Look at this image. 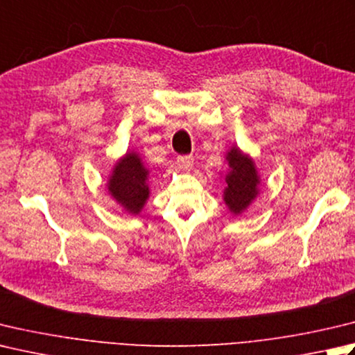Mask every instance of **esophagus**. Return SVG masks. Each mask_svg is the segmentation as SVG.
Returning a JSON list of instances; mask_svg holds the SVG:
<instances>
[{
  "label": "esophagus",
  "instance_id": "1",
  "mask_svg": "<svg viewBox=\"0 0 355 355\" xmlns=\"http://www.w3.org/2000/svg\"><path fill=\"white\" fill-rule=\"evenodd\" d=\"M177 164L180 169H191L192 164H193V157L192 155H180L177 157Z\"/></svg>",
  "mask_w": 355,
  "mask_h": 355
}]
</instances>
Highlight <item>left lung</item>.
<instances>
[{
  "mask_svg": "<svg viewBox=\"0 0 355 355\" xmlns=\"http://www.w3.org/2000/svg\"><path fill=\"white\" fill-rule=\"evenodd\" d=\"M226 159L231 172L226 175L225 203L229 211L240 214L251 205V201L259 193L260 180L252 159L248 155H243L239 148L229 150Z\"/></svg>",
  "mask_w": 355,
  "mask_h": 355,
  "instance_id": "obj_1",
  "label": "left lung"
}]
</instances>
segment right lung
<instances>
[{
    "instance_id": "add662e5",
    "label": "right lung",
    "mask_w": 355,
    "mask_h": 355,
    "mask_svg": "<svg viewBox=\"0 0 355 355\" xmlns=\"http://www.w3.org/2000/svg\"><path fill=\"white\" fill-rule=\"evenodd\" d=\"M149 171L134 152L116 163L109 180V192L129 214H138L149 197Z\"/></svg>"
}]
</instances>
